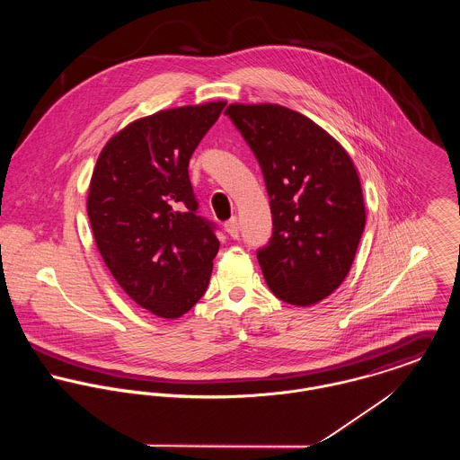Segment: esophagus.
I'll list each match as a JSON object with an SVG mask.
<instances>
[{"mask_svg": "<svg viewBox=\"0 0 460 460\" xmlns=\"http://www.w3.org/2000/svg\"><path fill=\"white\" fill-rule=\"evenodd\" d=\"M225 230L228 232L230 237L237 239V237H239V221H237V217H230V219L225 223Z\"/></svg>", "mask_w": 460, "mask_h": 460, "instance_id": "1", "label": "esophagus"}]
</instances>
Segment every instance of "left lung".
<instances>
[{"label": "left lung", "mask_w": 460, "mask_h": 460, "mask_svg": "<svg viewBox=\"0 0 460 460\" xmlns=\"http://www.w3.org/2000/svg\"><path fill=\"white\" fill-rule=\"evenodd\" d=\"M253 150L270 199L272 235L257 252L272 294L310 306L332 294L354 262L365 201L352 159L308 117L279 104L225 111Z\"/></svg>", "instance_id": "1"}]
</instances>
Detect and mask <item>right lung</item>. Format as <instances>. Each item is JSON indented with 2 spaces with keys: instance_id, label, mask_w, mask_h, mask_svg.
<instances>
[{
  "instance_id": "add662e5",
  "label": "right lung",
  "mask_w": 460,
  "mask_h": 460,
  "mask_svg": "<svg viewBox=\"0 0 460 460\" xmlns=\"http://www.w3.org/2000/svg\"><path fill=\"white\" fill-rule=\"evenodd\" d=\"M226 102L163 110L117 132L99 154L86 210L97 250L124 292L163 319L205 294L219 250L198 216L190 159Z\"/></svg>"
}]
</instances>
